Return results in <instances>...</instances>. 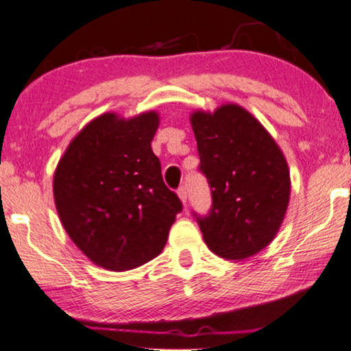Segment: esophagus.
Instances as JSON below:
<instances>
[{"instance_id": "1", "label": "esophagus", "mask_w": 351, "mask_h": 351, "mask_svg": "<svg viewBox=\"0 0 351 351\" xmlns=\"http://www.w3.org/2000/svg\"><path fill=\"white\" fill-rule=\"evenodd\" d=\"M177 195H179L182 203L186 204V197H189V193H186V186L185 185H180L179 189H177Z\"/></svg>"}]
</instances>
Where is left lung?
I'll list each match as a JSON object with an SVG mask.
<instances>
[{"mask_svg":"<svg viewBox=\"0 0 351 351\" xmlns=\"http://www.w3.org/2000/svg\"><path fill=\"white\" fill-rule=\"evenodd\" d=\"M192 127L198 171L211 189L206 216L193 213L213 253L245 259L271 243L284 221L290 174L280 148L265 127L237 104L213 114L197 111Z\"/></svg>","mask_w":351,"mask_h":351,"instance_id":"obj_1","label":"left lung"}]
</instances>
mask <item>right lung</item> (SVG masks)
Returning <instances> with one entry per match:
<instances>
[{
	"instance_id": "add662e5",
	"label": "right lung",
	"mask_w": 351,
	"mask_h": 351,
	"mask_svg": "<svg viewBox=\"0 0 351 351\" xmlns=\"http://www.w3.org/2000/svg\"><path fill=\"white\" fill-rule=\"evenodd\" d=\"M156 112L132 119L103 114L67 147L54 172L59 219L95 265L129 271L162 252L182 211L152 149Z\"/></svg>"
}]
</instances>
